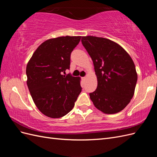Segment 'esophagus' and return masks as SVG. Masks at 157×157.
I'll list each match as a JSON object with an SVG mask.
<instances>
[{"label":"esophagus","instance_id":"obj_1","mask_svg":"<svg viewBox=\"0 0 157 157\" xmlns=\"http://www.w3.org/2000/svg\"><path fill=\"white\" fill-rule=\"evenodd\" d=\"M82 80H86V77H82Z\"/></svg>","mask_w":157,"mask_h":157}]
</instances>
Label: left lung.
Wrapping results in <instances>:
<instances>
[{"mask_svg":"<svg viewBox=\"0 0 157 157\" xmlns=\"http://www.w3.org/2000/svg\"><path fill=\"white\" fill-rule=\"evenodd\" d=\"M91 57L98 86L90 98L99 110L115 114L124 109L134 94L137 75L131 57L116 42L102 37L82 36Z\"/></svg>","mask_w":157,"mask_h":157,"instance_id":"1","label":"left lung"}]
</instances>
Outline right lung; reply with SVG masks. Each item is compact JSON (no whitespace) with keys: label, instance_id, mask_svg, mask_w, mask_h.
Instances as JSON below:
<instances>
[{"label":"right lung","instance_id":"add662e5","mask_svg":"<svg viewBox=\"0 0 157 157\" xmlns=\"http://www.w3.org/2000/svg\"><path fill=\"white\" fill-rule=\"evenodd\" d=\"M81 36H60L47 40L33 53L26 67L27 86L39 111L60 118L72 110L82 87L80 77L63 75L69 69L71 54Z\"/></svg>","mask_w":157,"mask_h":157}]
</instances>
